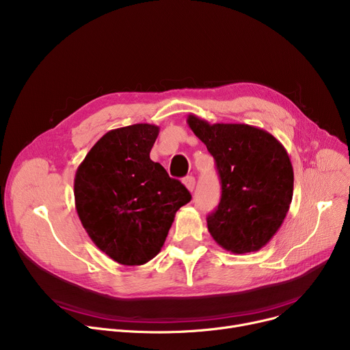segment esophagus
Segmentation results:
<instances>
[{"mask_svg": "<svg viewBox=\"0 0 350 350\" xmlns=\"http://www.w3.org/2000/svg\"><path fill=\"white\" fill-rule=\"evenodd\" d=\"M182 182H183V185H185V187H187V189H188L189 192H192V191L195 189V183H196V180H195V178H193V176H187V178H185Z\"/></svg>", "mask_w": 350, "mask_h": 350, "instance_id": "esophagus-1", "label": "esophagus"}]
</instances>
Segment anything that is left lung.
Here are the masks:
<instances>
[{"label":"left lung","mask_w":350,"mask_h":350,"mask_svg":"<svg viewBox=\"0 0 350 350\" xmlns=\"http://www.w3.org/2000/svg\"><path fill=\"white\" fill-rule=\"evenodd\" d=\"M188 126L216 161L221 183L217 209L208 216L213 240L234 254L258 252L288 213L294 171L282 144L249 124H211L195 114Z\"/></svg>","instance_id":"8db88e82"}]
</instances>
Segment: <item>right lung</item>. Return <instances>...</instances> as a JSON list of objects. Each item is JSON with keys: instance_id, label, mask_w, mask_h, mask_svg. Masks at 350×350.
Segmentation results:
<instances>
[{"instance_id": "add662e5", "label": "right lung", "mask_w": 350, "mask_h": 350, "mask_svg": "<svg viewBox=\"0 0 350 350\" xmlns=\"http://www.w3.org/2000/svg\"><path fill=\"white\" fill-rule=\"evenodd\" d=\"M154 124H133L103 135L75 175V206L92 241L122 265H141L162 249L175 213L191 200L150 152Z\"/></svg>"}]
</instances>
